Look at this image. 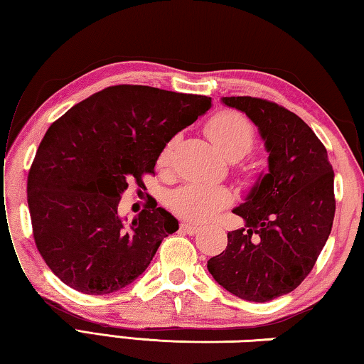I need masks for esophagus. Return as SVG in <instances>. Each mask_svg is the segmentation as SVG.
<instances>
[{
	"instance_id": "obj_1",
	"label": "esophagus",
	"mask_w": 364,
	"mask_h": 364,
	"mask_svg": "<svg viewBox=\"0 0 364 364\" xmlns=\"http://www.w3.org/2000/svg\"><path fill=\"white\" fill-rule=\"evenodd\" d=\"M181 230L186 232V234H191V236H194V234H197V232L200 231V228L193 225V223H181Z\"/></svg>"
}]
</instances>
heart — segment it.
<instances>
[{
    "mask_svg": "<svg viewBox=\"0 0 364 364\" xmlns=\"http://www.w3.org/2000/svg\"><path fill=\"white\" fill-rule=\"evenodd\" d=\"M205 133L221 154L230 160L242 159L255 144V128L247 117L236 110H221L212 115L205 123ZM178 136L170 138L159 152L157 167L168 168L173 162ZM232 202V194L223 186L189 183L176 189L170 196V208L181 218L204 223L213 218Z\"/></svg>",
    "mask_w": 364,
    "mask_h": 364,
    "instance_id": "1",
    "label": "heart"
}]
</instances>
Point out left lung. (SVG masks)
<instances>
[{"mask_svg": "<svg viewBox=\"0 0 364 364\" xmlns=\"http://www.w3.org/2000/svg\"><path fill=\"white\" fill-rule=\"evenodd\" d=\"M258 127L268 152L245 202L234 208L245 226L207 262L213 279L249 301L292 292L315 267L336 213L334 170L315 132L291 110L260 97H223Z\"/></svg>", "mask_w": 364, "mask_h": 364, "instance_id": "1", "label": "left lung"}]
</instances>
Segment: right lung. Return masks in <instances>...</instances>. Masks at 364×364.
I'll return each mask as SVG.
<instances>
[{
    "mask_svg": "<svg viewBox=\"0 0 364 364\" xmlns=\"http://www.w3.org/2000/svg\"><path fill=\"white\" fill-rule=\"evenodd\" d=\"M210 106L207 96L117 85L48 128L28 171L27 202L36 249L64 284L102 295L144 273L178 220L154 204L127 223L122 194L130 181L143 188L164 144Z\"/></svg>",
    "mask_w": 364,
    "mask_h": 364,
    "instance_id": "add662e5",
    "label": "right lung"
}]
</instances>
